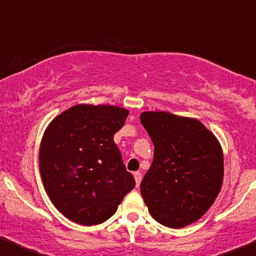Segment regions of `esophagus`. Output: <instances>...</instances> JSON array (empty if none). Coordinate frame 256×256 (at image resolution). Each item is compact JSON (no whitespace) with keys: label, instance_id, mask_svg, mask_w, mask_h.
Returning a JSON list of instances; mask_svg holds the SVG:
<instances>
[{"label":"esophagus","instance_id":"esophagus-1","mask_svg":"<svg viewBox=\"0 0 256 256\" xmlns=\"http://www.w3.org/2000/svg\"><path fill=\"white\" fill-rule=\"evenodd\" d=\"M133 174H134V179H136V186H139L140 182H141V179H142V174L138 172V171H136V172H134Z\"/></svg>","mask_w":256,"mask_h":256}]
</instances>
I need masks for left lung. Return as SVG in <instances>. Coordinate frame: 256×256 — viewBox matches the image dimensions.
<instances>
[{
  "instance_id": "1",
  "label": "left lung",
  "mask_w": 256,
  "mask_h": 256,
  "mask_svg": "<svg viewBox=\"0 0 256 256\" xmlns=\"http://www.w3.org/2000/svg\"><path fill=\"white\" fill-rule=\"evenodd\" d=\"M140 120L154 144L141 196L155 220L168 228H184L204 216L218 196L224 174L222 148L198 120L146 112Z\"/></svg>"
}]
</instances>
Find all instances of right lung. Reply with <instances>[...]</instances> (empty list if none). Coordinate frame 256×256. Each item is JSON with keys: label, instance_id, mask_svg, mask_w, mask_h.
Listing matches in <instances>:
<instances>
[{"label": "right lung", "instance_id": "obj_1", "mask_svg": "<svg viewBox=\"0 0 256 256\" xmlns=\"http://www.w3.org/2000/svg\"><path fill=\"white\" fill-rule=\"evenodd\" d=\"M128 116L118 106L78 104L46 130L39 154L41 179L66 218L88 226L104 223L136 186L114 141Z\"/></svg>", "mask_w": 256, "mask_h": 256}]
</instances>
